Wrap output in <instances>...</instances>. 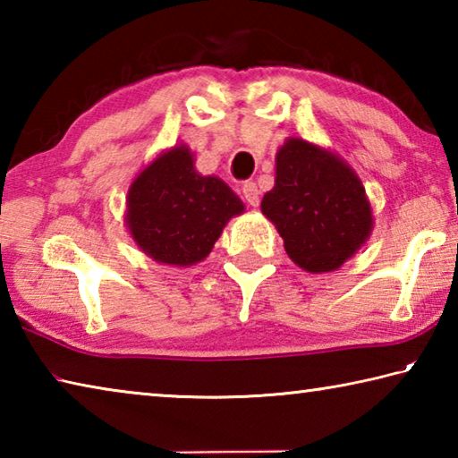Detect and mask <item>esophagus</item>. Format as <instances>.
<instances>
[{"label":"esophagus","mask_w":458,"mask_h":458,"mask_svg":"<svg viewBox=\"0 0 458 458\" xmlns=\"http://www.w3.org/2000/svg\"><path fill=\"white\" fill-rule=\"evenodd\" d=\"M242 198L250 204L252 208H257L260 204V191L257 188V183L254 182H246L242 185Z\"/></svg>","instance_id":"34e87169"}]
</instances>
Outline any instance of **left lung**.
<instances>
[{"label":"left lung","instance_id":"8db88e82","mask_svg":"<svg viewBox=\"0 0 458 458\" xmlns=\"http://www.w3.org/2000/svg\"><path fill=\"white\" fill-rule=\"evenodd\" d=\"M275 188L260 210L275 224L294 265L337 270L368 242L374 212L358 174L337 153L289 137L276 151Z\"/></svg>","mask_w":458,"mask_h":458}]
</instances>
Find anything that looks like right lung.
I'll return each mask as SVG.
<instances>
[{
	"label": "right lung",
	"mask_w": 458,
	"mask_h": 458,
	"mask_svg": "<svg viewBox=\"0 0 458 458\" xmlns=\"http://www.w3.org/2000/svg\"><path fill=\"white\" fill-rule=\"evenodd\" d=\"M188 145L151 159L129 185L125 226L139 250L161 265L191 267L212 252L244 204L216 175L196 172Z\"/></svg>",
	"instance_id": "right-lung-1"
}]
</instances>
